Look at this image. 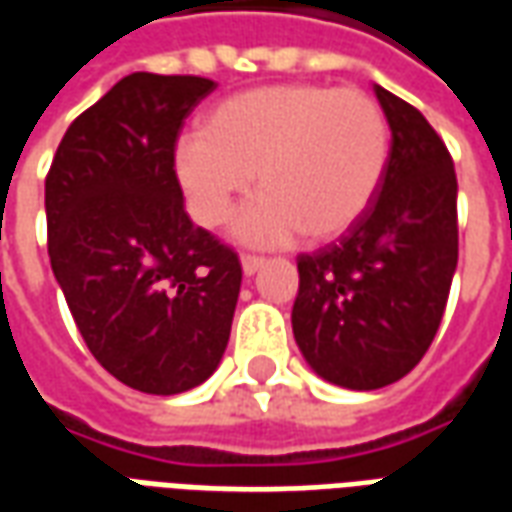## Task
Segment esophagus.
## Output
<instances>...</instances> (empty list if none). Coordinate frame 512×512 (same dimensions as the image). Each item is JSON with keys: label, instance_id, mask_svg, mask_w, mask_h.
<instances>
[{"label": "esophagus", "instance_id": "34e87169", "mask_svg": "<svg viewBox=\"0 0 512 512\" xmlns=\"http://www.w3.org/2000/svg\"><path fill=\"white\" fill-rule=\"evenodd\" d=\"M263 263H266L263 257H257V255H241V268H244L246 277H252V274H257V268L263 266Z\"/></svg>", "mask_w": 512, "mask_h": 512}]
</instances>
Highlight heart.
Instances as JSON below:
<instances>
[{"instance_id":"1","label":"heart","mask_w":512,"mask_h":512,"mask_svg":"<svg viewBox=\"0 0 512 512\" xmlns=\"http://www.w3.org/2000/svg\"><path fill=\"white\" fill-rule=\"evenodd\" d=\"M175 178L202 227L233 213L257 172L255 200L233 235L252 246L299 233L329 241L376 200L389 164V123L376 98L326 84H268L230 95L175 145Z\"/></svg>"}]
</instances>
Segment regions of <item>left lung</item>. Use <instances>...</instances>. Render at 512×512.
<instances>
[{"label": "left lung", "mask_w": 512, "mask_h": 512, "mask_svg": "<svg viewBox=\"0 0 512 512\" xmlns=\"http://www.w3.org/2000/svg\"><path fill=\"white\" fill-rule=\"evenodd\" d=\"M392 131L376 200L337 244L299 257L293 337L329 384L370 392L419 365L458 266V180L419 109L373 87Z\"/></svg>", "instance_id": "left-lung-1"}]
</instances>
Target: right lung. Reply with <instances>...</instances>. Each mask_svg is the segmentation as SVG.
Here are the masks:
<instances>
[{
	"label": "right lung",
	"instance_id": "add662e5",
	"mask_svg": "<svg viewBox=\"0 0 512 512\" xmlns=\"http://www.w3.org/2000/svg\"><path fill=\"white\" fill-rule=\"evenodd\" d=\"M216 84L131 73L76 117L46 178L51 271L90 354L147 395L213 376L241 263L194 227L175 178L180 126Z\"/></svg>",
	"mask_w": 512,
	"mask_h": 512
}]
</instances>
